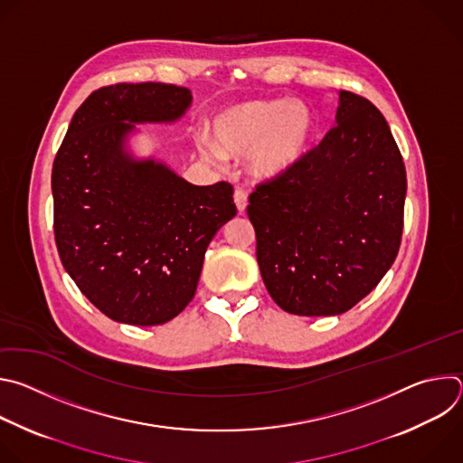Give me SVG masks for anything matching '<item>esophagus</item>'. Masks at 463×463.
<instances>
[{"label": "esophagus", "instance_id": "34e87169", "mask_svg": "<svg viewBox=\"0 0 463 463\" xmlns=\"http://www.w3.org/2000/svg\"><path fill=\"white\" fill-rule=\"evenodd\" d=\"M234 203H236V209H238V213L241 214V213H245V209H247V205H249V200H247V194L243 192V190H236L234 192Z\"/></svg>", "mask_w": 463, "mask_h": 463}]
</instances>
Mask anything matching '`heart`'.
Returning a JSON list of instances; mask_svg holds the SVG:
<instances>
[{"label":"heart","mask_w":463,"mask_h":463,"mask_svg":"<svg viewBox=\"0 0 463 463\" xmlns=\"http://www.w3.org/2000/svg\"><path fill=\"white\" fill-rule=\"evenodd\" d=\"M213 138L200 137L195 148L213 165L245 157L254 179L273 181L291 172L307 154L315 118L298 100L258 99L232 104L211 120Z\"/></svg>","instance_id":"1"}]
</instances>
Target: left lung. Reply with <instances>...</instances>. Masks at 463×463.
<instances>
[{
	"instance_id": "obj_1",
	"label": "left lung",
	"mask_w": 463,
	"mask_h": 463,
	"mask_svg": "<svg viewBox=\"0 0 463 463\" xmlns=\"http://www.w3.org/2000/svg\"><path fill=\"white\" fill-rule=\"evenodd\" d=\"M407 174L388 122L339 91L335 126L286 175L258 184L247 216L271 298L288 313L341 315L398 256Z\"/></svg>"
}]
</instances>
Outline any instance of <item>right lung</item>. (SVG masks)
I'll list each match as a JSON object with an SVG mask.
<instances>
[{"mask_svg": "<svg viewBox=\"0 0 463 463\" xmlns=\"http://www.w3.org/2000/svg\"><path fill=\"white\" fill-rule=\"evenodd\" d=\"M192 91L115 84L75 111L52 163L54 238L63 269L115 322L157 326L194 298L216 232L236 216L232 186H197L137 156V124H175Z\"/></svg>", "mask_w": 463, "mask_h": 463, "instance_id": "right-lung-1", "label": "right lung"}]
</instances>
